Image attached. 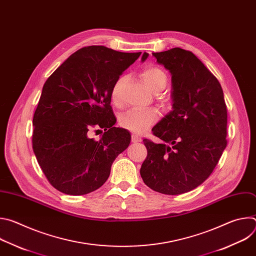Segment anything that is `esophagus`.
I'll use <instances>...</instances> for the list:
<instances>
[{"instance_id":"34e87169","label":"esophagus","mask_w":256,"mask_h":256,"mask_svg":"<svg viewBox=\"0 0 256 256\" xmlns=\"http://www.w3.org/2000/svg\"><path fill=\"white\" fill-rule=\"evenodd\" d=\"M142 140V138L140 136H138V134H132V142H140Z\"/></svg>"}]
</instances>
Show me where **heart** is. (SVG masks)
Masks as SVG:
<instances>
[{
    "label": "heart",
    "instance_id": "obj_1",
    "mask_svg": "<svg viewBox=\"0 0 256 256\" xmlns=\"http://www.w3.org/2000/svg\"><path fill=\"white\" fill-rule=\"evenodd\" d=\"M142 78L147 84L149 89L154 93L162 91L167 84L166 72L159 66L154 64L146 66L142 70ZM124 78H120L114 85L112 91V98L116 104H120V89L122 85ZM159 118V112L157 109L151 108L146 110L138 109H130L126 112L120 118V124L124 128H126L132 132L142 134L148 130Z\"/></svg>",
    "mask_w": 256,
    "mask_h": 256
}]
</instances>
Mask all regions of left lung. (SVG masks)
<instances>
[{
	"mask_svg": "<svg viewBox=\"0 0 256 256\" xmlns=\"http://www.w3.org/2000/svg\"><path fill=\"white\" fill-rule=\"evenodd\" d=\"M153 56L172 76L173 110L152 130L162 142L144 140L148 155L140 172L151 190L181 194L200 186L220 160L227 106L221 84L192 52L174 48Z\"/></svg>",
	"mask_w": 256,
	"mask_h": 256,
	"instance_id": "left-lung-1",
	"label": "left lung"
}]
</instances>
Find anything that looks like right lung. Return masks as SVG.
<instances>
[{"label": "right lung", "mask_w": 256, "mask_h": 256, "mask_svg": "<svg viewBox=\"0 0 256 256\" xmlns=\"http://www.w3.org/2000/svg\"><path fill=\"white\" fill-rule=\"evenodd\" d=\"M140 54L86 46L70 56L44 83L33 116L32 147L58 192L82 196L98 190L116 158L128 147L130 132L114 126L112 91ZM93 127L106 130L99 141L88 136Z\"/></svg>", "instance_id": "right-lung-1"}]
</instances>
